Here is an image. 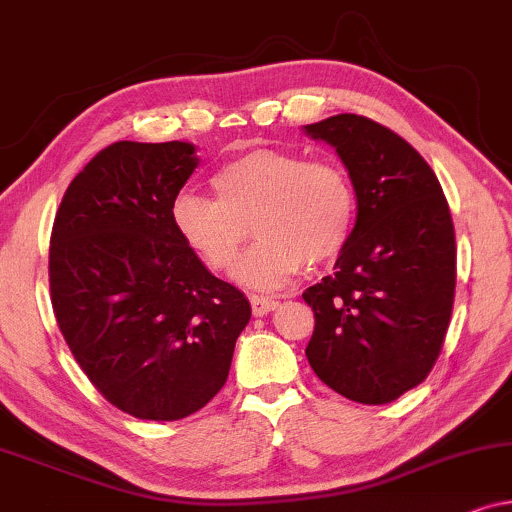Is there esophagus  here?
<instances>
[{
  "mask_svg": "<svg viewBox=\"0 0 512 512\" xmlns=\"http://www.w3.org/2000/svg\"><path fill=\"white\" fill-rule=\"evenodd\" d=\"M249 300H251V310H254L256 317H265V314H270L272 310H277L279 307V300L270 296H251Z\"/></svg>",
  "mask_w": 512,
  "mask_h": 512,
  "instance_id": "34e87169",
  "label": "esophagus"
}]
</instances>
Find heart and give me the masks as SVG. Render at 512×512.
<instances>
[{
	"mask_svg": "<svg viewBox=\"0 0 512 512\" xmlns=\"http://www.w3.org/2000/svg\"><path fill=\"white\" fill-rule=\"evenodd\" d=\"M212 188L216 200L193 191L174 198V233L209 270L228 272L251 223L258 242L235 270L237 282L251 289H277L303 263H328L352 233L354 188L333 163L256 149L221 165Z\"/></svg>",
	"mask_w": 512,
	"mask_h": 512,
	"instance_id": "b5f03b06",
	"label": "heart"
}]
</instances>
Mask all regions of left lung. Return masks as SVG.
Listing matches in <instances>:
<instances>
[{
    "label": "left lung",
    "mask_w": 512,
    "mask_h": 512,
    "mask_svg": "<svg viewBox=\"0 0 512 512\" xmlns=\"http://www.w3.org/2000/svg\"><path fill=\"white\" fill-rule=\"evenodd\" d=\"M331 144L356 195L335 272L303 293L307 361L349 401L382 405L426 380L443 347L457 284L450 207L429 163L366 116L303 125Z\"/></svg>",
    "instance_id": "obj_1"
}]
</instances>
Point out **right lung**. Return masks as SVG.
Wrapping results in <instances>:
<instances>
[{
	"label": "right lung",
	"instance_id": "obj_1",
	"mask_svg": "<svg viewBox=\"0 0 512 512\" xmlns=\"http://www.w3.org/2000/svg\"><path fill=\"white\" fill-rule=\"evenodd\" d=\"M188 142H116L69 184L48 254L51 303L88 380L118 410L174 422L228 380L251 319L174 233L170 207L200 158Z\"/></svg>",
	"mask_w": 512,
	"mask_h": 512
}]
</instances>
